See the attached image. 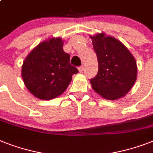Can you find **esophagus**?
Wrapping results in <instances>:
<instances>
[{
    "label": "esophagus",
    "instance_id": "1",
    "mask_svg": "<svg viewBox=\"0 0 153 153\" xmlns=\"http://www.w3.org/2000/svg\"><path fill=\"white\" fill-rule=\"evenodd\" d=\"M84 66H81V67H79V72H82L83 71H84Z\"/></svg>",
    "mask_w": 153,
    "mask_h": 153
}]
</instances>
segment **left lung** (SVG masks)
I'll return each instance as SVG.
<instances>
[{"label": "left lung", "instance_id": "8db88e82", "mask_svg": "<svg viewBox=\"0 0 153 153\" xmlns=\"http://www.w3.org/2000/svg\"><path fill=\"white\" fill-rule=\"evenodd\" d=\"M98 61V72L90 79L94 91L115 100L130 91L137 79V63L121 42L104 33L90 36Z\"/></svg>", "mask_w": 153, "mask_h": 153}]
</instances>
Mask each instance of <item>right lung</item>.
<instances>
[{
	"mask_svg": "<svg viewBox=\"0 0 153 153\" xmlns=\"http://www.w3.org/2000/svg\"><path fill=\"white\" fill-rule=\"evenodd\" d=\"M60 38L38 45L22 66V77L27 89L36 97L51 100L65 91L72 75L79 71L70 64V55L63 49Z\"/></svg>",
	"mask_w": 153,
	"mask_h": 153,
	"instance_id": "add662e5",
	"label": "right lung"
}]
</instances>
